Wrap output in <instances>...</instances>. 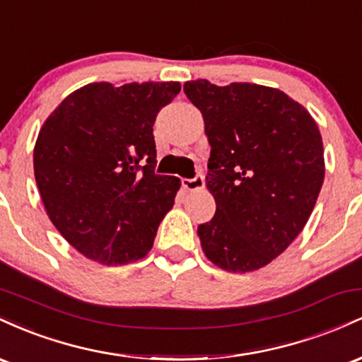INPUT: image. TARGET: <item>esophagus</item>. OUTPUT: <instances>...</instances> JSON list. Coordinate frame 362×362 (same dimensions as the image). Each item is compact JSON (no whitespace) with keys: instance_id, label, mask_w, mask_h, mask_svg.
I'll list each match as a JSON object with an SVG mask.
<instances>
[{"instance_id":"1","label":"esophagus","mask_w":362,"mask_h":362,"mask_svg":"<svg viewBox=\"0 0 362 362\" xmlns=\"http://www.w3.org/2000/svg\"><path fill=\"white\" fill-rule=\"evenodd\" d=\"M204 175L202 173H197L194 178H184L182 180V185H184V189L190 190V192H197V190H202L204 189Z\"/></svg>"}]
</instances>
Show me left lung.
<instances>
[{
    "label": "left lung",
    "mask_w": 362,
    "mask_h": 362,
    "mask_svg": "<svg viewBox=\"0 0 362 362\" xmlns=\"http://www.w3.org/2000/svg\"><path fill=\"white\" fill-rule=\"evenodd\" d=\"M184 91L211 144L206 187L216 214L197 228L202 250L223 271H257L293 243L317 204L325 177L317 122L269 86L195 80Z\"/></svg>",
    "instance_id": "1"
}]
</instances>
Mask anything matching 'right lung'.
Returning <instances> with one entry per match:
<instances>
[{
	"label": "right lung",
	"mask_w": 362,
	"mask_h": 362,
	"mask_svg": "<svg viewBox=\"0 0 362 362\" xmlns=\"http://www.w3.org/2000/svg\"><path fill=\"white\" fill-rule=\"evenodd\" d=\"M178 81L90 83L49 115L34 148L40 197L69 245L103 265H124L151 250L180 180L156 175L158 112Z\"/></svg>",
	"instance_id": "right-lung-1"
}]
</instances>
